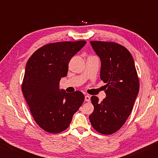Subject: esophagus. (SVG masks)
<instances>
[{
  "label": "esophagus",
  "instance_id": "esophagus-1",
  "mask_svg": "<svg viewBox=\"0 0 158 158\" xmlns=\"http://www.w3.org/2000/svg\"><path fill=\"white\" fill-rule=\"evenodd\" d=\"M85 100L86 101V102H90V96L89 95H85Z\"/></svg>",
  "mask_w": 158,
  "mask_h": 158
}]
</instances>
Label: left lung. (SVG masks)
Wrapping results in <instances>:
<instances>
[{
    "instance_id": "8db88e82",
    "label": "left lung",
    "mask_w": 158,
    "mask_h": 158,
    "mask_svg": "<svg viewBox=\"0 0 158 158\" xmlns=\"http://www.w3.org/2000/svg\"><path fill=\"white\" fill-rule=\"evenodd\" d=\"M101 60L100 79L106 83V97L99 102L92 96L94 110L89 116L96 131L115 133L131 114L139 92V82L131 54L123 45L112 41H90Z\"/></svg>"
}]
</instances>
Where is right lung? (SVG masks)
Masks as SVG:
<instances>
[{"mask_svg":"<svg viewBox=\"0 0 158 158\" xmlns=\"http://www.w3.org/2000/svg\"><path fill=\"white\" fill-rule=\"evenodd\" d=\"M85 44V41L50 43L27 61L21 90L32 117L45 131H64L84 102L81 92L66 93L59 85L68 74L69 61Z\"/></svg>","mask_w":158,"mask_h":158,"instance_id":"add662e5","label":"right lung"}]
</instances>
